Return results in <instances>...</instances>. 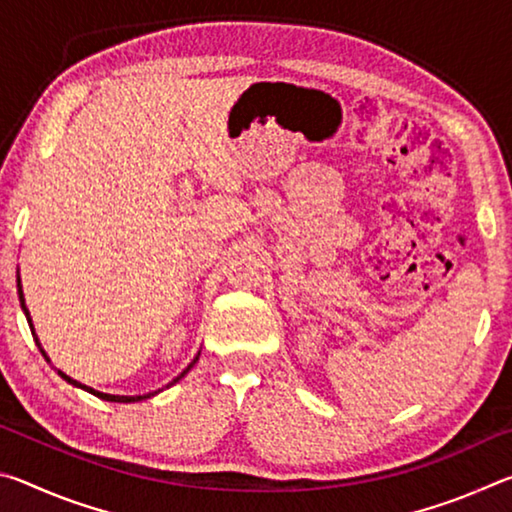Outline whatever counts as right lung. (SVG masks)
<instances>
[{
    "label": "right lung",
    "mask_w": 512,
    "mask_h": 512,
    "mask_svg": "<svg viewBox=\"0 0 512 512\" xmlns=\"http://www.w3.org/2000/svg\"><path fill=\"white\" fill-rule=\"evenodd\" d=\"M17 296H20V305H22V311H24V316H27V320H29V327H31V334H33V339H36V345L40 348V352H42V357H45L47 361H49V357H47V352L42 350V345H40V341H38V334H36V329H33V323H31V314H29V309H27V302H24V293H22V282H20V275H17ZM198 361V357L189 363V366L180 372V375L171 381V384H176L178 379H183L189 370H192V366L194 363ZM58 375L63 377L67 384H72V386H79V388H83V391H88V393H92V395H97V397H101V400H106V402H124V404H128V402H140V400H149V397H153V395H158L160 391H155V393H146V395H108V393H101V391H94V388H90V386H85V384H81V381H76V379H72L69 375H65L63 370H58ZM169 384V386H171Z\"/></svg>",
    "instance_id": "add662e5"
}]
</instances>
